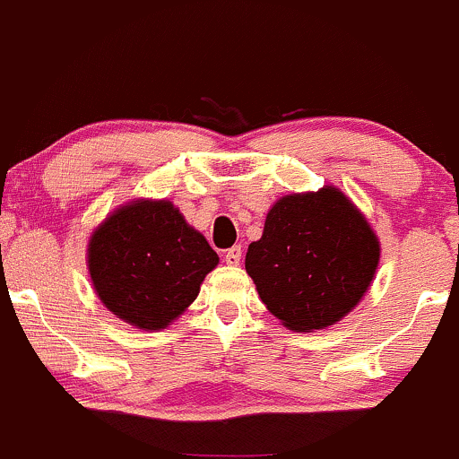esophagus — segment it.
<instances>
[{
  "mask_svg": "<svg viewBox=\"0 0 459 459\" xmlns=\"http://www.w3.org/2000/svg\"><path fill=\"white\" fill-rule=\"evenodd\" d=\"M241 253H244V250H241V246H233V248H230V250H226L224 261H226V264H229V265H239Z\"/></svg>",
  "mask_w": 459,
  "mask_h": 459,
  "instance_id": "1",
  "label": "esophagus"
}]
</instances>
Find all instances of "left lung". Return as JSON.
Here are the masks:
<instances>
[{
    "mask_svg": "<svg viewBox=\"0 0 459 459\" xmlns=\"http://www.w3.org/2000/svg\"><path fill=\"white\" fill-rule=\"evenodd\" d=\"M381 244L340 187L290 194L265 215L246 253L261 303L285 329L314 333L349 316L368 291Z\"/></svg>",
    "mask_w": 459,
    "mask_h": 459,
    "instance_id": "left-lung-1",
    "label": "left lung"
}]
</instances>
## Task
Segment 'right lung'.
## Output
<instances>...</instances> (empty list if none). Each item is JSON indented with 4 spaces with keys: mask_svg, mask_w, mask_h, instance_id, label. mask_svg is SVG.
<instances>
[{
    "mask_svg": "<svg viewBox=\"0 0 459 459\" xmlns=\"http://www.w3.org/2000/svg\"><path fill=\"white\" fill-rule=\"evenodd\" d=\"M220 256L169 200L134 198L100 221L87 244L95 294L141 331L168 329L198 299Z\"/></svg>",
    "mask_w": 459,
    "mask_h": 459,
    "instance_id": "1",
    "label": "right lung"
}]
</instances>
